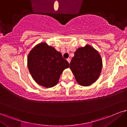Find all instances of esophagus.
Segmentation results:
<instances>
[{
  "label": "esophagus",
  "mask_w": 127,
  "mask_h": 127,
  "mask_svg": "<svg viewBox=\"0 0 127 127\" xmlns=\"http://www.w3.org/2000/svg\"><path fill=\"white\" fill-rule=\"evenodd\" d=\"M67 61H68L69 63H70V62H71V59L68 58V59H67Z\"/></svg>",
  "instance_id": "34e87169"
}]
</instances>
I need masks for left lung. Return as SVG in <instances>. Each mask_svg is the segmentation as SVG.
<instances>
[{"instance_id":"1","label":"left lung","mask_w":127,"mask_h":127,"mask_svg":"<svg viewBox=\"0 0 127 127\" xmlns=\"http://www.w3.org/2000/svg\"><path fill=\"white\" fill-rule=\"evenodd\" d=\"M99 53L90 45L78 48L70 63L76 81L82 86H89L99 77L102 69Z\"/></svg>"}]
</instances>
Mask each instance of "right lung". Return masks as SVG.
<instances>
[{
    "label": "right lung",
    "mask_w": 127,
    "mask_h": 127,
    "mask_svg": "<svg viewBox=\"0 0 127 127\" xmlns=\"http://www.w3.org/2000/svg\"><path fill=\"white\" fill-rule=\"evenodd\" d=\"M28 66L36 82L51 88L58 84L62 71L69 68V64L54 48L42 43L33 48L28 55Z\"/></svg>",
    "instance_id": "obj_1"
}]
</instances>
